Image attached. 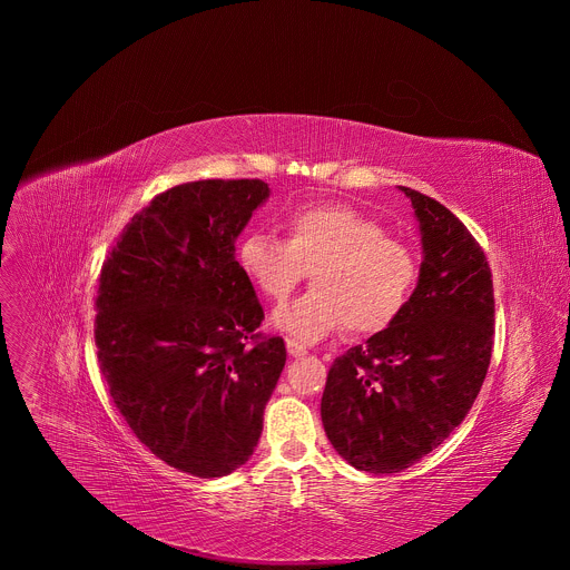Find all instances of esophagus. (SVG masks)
I'll use <instances>...</instances> for the list:
<instances>
[{
	"mask_svg": "<svg viewBox=\"0 0 570 570\" xmlns=\"http://www.w3.org/2000/svg\"><path fill=\"white\" fill-rule=\"evenodd\" d=\"M286 350H288V354L291 356H304L306 354V345H302L299 341H295V338H286Z\"/></svg>",
	"mask_w": 570,
	"mask_h": 570,
	"instance_id": "34e87169",
	"label": "esophagus"
}]
</instances>
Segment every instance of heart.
Returning a JSON list of instances; mask_svg holds the SVG:
<instances>
[{"instance_id":"heart-1","label":"heart","mask_w":570,"mask_h":570,"mask_svg":"<svg viewBox=\"0 0 570 570\" xmlns=\"http://www.w3.org/2000/svg\"><path fill=\"white\" fill-rule=\"evenodd\" d=\"M238 264L259 293L284 302L308 275L313 288L273 313L279 332L315 343L347 324L352 334H376L405 308L420 275L415 250L363 212L311 203L286 218V238L248 232Z\"/></svg>"}]
</instances>
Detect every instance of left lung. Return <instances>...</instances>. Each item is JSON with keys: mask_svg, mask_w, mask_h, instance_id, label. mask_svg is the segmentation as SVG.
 <instances>
[{"mask_svg": "<svg viewBox=\"0 0 570 570\" xmlns=\"http://www.w3.org/2000/svg\"><path fill=\"white\" fill-rule=\"evenodd\" d=\"M399 189L422 232L417 288L383 332L334 361L320 403L334 449L370 473L409 469L462 424L494 345V284L478 240L438 200Z\"/></svg>", "mask_w": 570, "mask_h": 570, "instance_id": "8db88e82", "label": "left lung"}]
</instances>
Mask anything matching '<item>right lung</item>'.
Segmentation results:
<instances>
[{
	"instance_id": "1",
	"label": "right lung",
	"mask_w": 570,
	"mask_h": 570,
	"mask_svg": "<svg viewBox=\"0 0 570 570\" xmlns=\"http://www.w3.org/2000/svg\"><path fill=\"white\" fill-rule=\"evenodd\" d=\"M264 180H198L157 194L104 262L95 343L110 396L159 460L198 478L253 455L286 363L234 240Z\"/></svg>"
}]
</instances>
